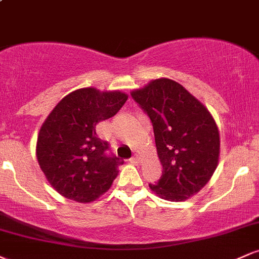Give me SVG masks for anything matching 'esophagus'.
<instances>
[{
    "instance_id": "1",
    "label": "esophagus",
    "mask_w": 259,
    "mask_h": 259,
    "mask_svg": "<svg viewBox=\"0 0 259 259\" xmlns=\"http://www.w3.org/2000/svg\"><path fill=\"white\" fill-rule=\"evenodd\" d=\"M140 160H141V159H140L139 156H134V157H132V158H130V163L138 165V164H140Z\"/></svg>"
}]
</instances>
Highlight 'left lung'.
I'll list each match as a JSON object with an SVG mask.
<instances>
[{
    "mask_svg": "<svg viewBox=\"0 0 259 259\" xmlns=\"http://www.w3.org/2000/svg\"><path fill=\"white\" fill-rule=\"evenodd\" d=\"M153 124L157 154L163 167L158 197L181 202L200 192L214 174L221 138L214 118L194 95L168 78L151 80L132 92Z\"/></svg>",
    "mask_w": 259,
    "mask_h": 259,
    "instance_id": "obj_1",
    "label": "left lung"
}]
</instances>
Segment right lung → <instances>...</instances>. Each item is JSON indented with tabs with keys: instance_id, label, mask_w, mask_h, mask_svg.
<instances>
[{
	"instance_id": "add662e5",
	"label": "right lung",
	"mask_w": 259,
	"mask_h": 259,
	"mask_svg": "<svg viewBox=\"0 0 259 259\" xmlns=\"http://www.w3.org/2000/svg\"><path fill=\"white\" fill-rule=\"evenodd\" d=\"M119 90L82 88L64 96L45 119L36 142V158L53 189L65 198L89 203L111 189L123 162L107 156L108 144L96 125L126 102Z\"/></svg>"
}]
</instances>
